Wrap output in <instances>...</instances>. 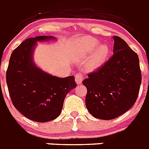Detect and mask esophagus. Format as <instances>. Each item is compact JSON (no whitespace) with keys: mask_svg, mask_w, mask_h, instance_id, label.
Listing matches in <instances>:
<instances>
[{"mask_svg":"<svg viewBox=\"0 0 149 149\" xmlns=\"http://www.w3.org/2000/svg\"><path fill=\"white\" fill-rule=\"evenodd\" d=\"M83 79H84V76L81 73H77L75 74V81L78 84H81L82 83Z\"/></svg>","mask_w":149,"mask_h":149,"instance_id":"esophagus-1","label":"esophagus"}]
</instances>
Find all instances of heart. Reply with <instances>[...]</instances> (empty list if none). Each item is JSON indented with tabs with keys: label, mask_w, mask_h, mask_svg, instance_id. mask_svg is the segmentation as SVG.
Listing matches in <instances>:
<instances>
[{
	"label": "heart",
	"mask_w": 149,
	"mask_h": 149,
	"mask_svg": "<svg viewBox=\"0 0 149 149\" xmlns=\"http://www.w3.org/2000/svg\"><path fill=\"white\" fill-rule=\"evenodd\" d=\"M98 41L93 38H88L85 42L83 53L84 55H89L93 52L96 46L98 45ZM108 54V47L106 45H101L94 51L91 56L89 66L92 68L99 67L106 60L107 56Z\"/></svg>",
	"instance_id": "heart-1"
}]
</instances>
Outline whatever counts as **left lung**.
I'll return each instance as SVG.
<instances>
[{"instance_id":"8db88e82","label":"left lung","mask_w":149,"mask_h":149,"mask_svg":"<svg viewBox=\"0 0 149 149\" xmlns=\"http://www.w3.org/2000/svg\"><path fill=\"white\" fill-rule=\"evenodd\" d=\"M113 54L83 81L87 89L86 108L100 119H115L135 104L142 75L138 55L125 40L114 36Z\"/></svg>"}]
</instances>
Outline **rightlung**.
<instances>
[{
    "label": "right lung",
    "instance_id": "right-lung-1",
    "mask_svg": "<svg viewBox=\"0 0 149 149\" xmlns=\"http://www.w3.org/2000/svg\"><path fill=\"white\" fill-rule=\"evenodd\" d=\"M51 39L53 36H39L24 41L13 51L6 70L13 104L22 115L38 122L58 117L65 96L77 86L74 76L55 77L34 65L32 56L36 42Z\"/></svg>",
    "mask_w": 149,
    "mask_h": 149
}]
</instances>
